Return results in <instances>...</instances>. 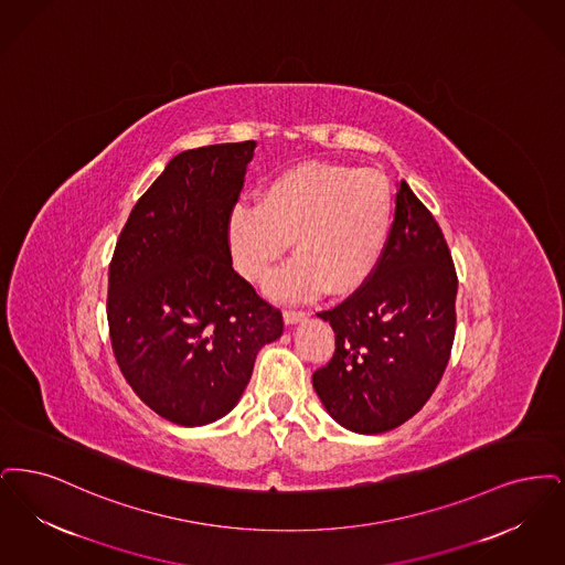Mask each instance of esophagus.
<instances>
[{"mask_svg": "<svg viewBox=\"0 0 565 565\" xmlns=\"http://www.w3.org/2000/svg\"><path fill=\"white\" fill-rule=\"evenodd\" d=\"M308 317V312H303V310H285L282 312V319L287 324H295V322H299V320H303Z\"/></svg>", "mask_w": 565, "mask_h": 565, "instance_id": "1", "label": "esophagus"}]
</instances>
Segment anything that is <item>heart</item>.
I'll list each match as a JSON object with an SVG mask.
<instances>
[{
    "label": "heart",
    "mask_w": 565,
    "mask_h": 565,
    "mask_svg": "<svg viewBox=\"0 0 565 565\" xmlns=\"http://www.w3.org/2000/svg\"><path fill=\"white\" fill-rule=\"evenodd\" d=\"M396 194L375 169L306 162L280 172L257 206L241 202L227 221L236 270L264 282L294 243V262L268 285L276 299L356 294L377 271L393 236Z\"/></svg>",
    "instance_id": "heart-1"
}]
</instances>
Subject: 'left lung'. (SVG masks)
Instances as JSON below:
<instances>
[{
    "label": "left lung",
    "instance_id": "1",
    "mask_svg": "<svg viewBox=\"0 0 565 565\" xmlns=\"http://www.w3.org/2000/svg\"><path fill=\"white\" fill-rule=\"evenodd\" d=\"M458 274L433 213L396 181L386 255L367 285L319 312L335 352L312 375L327 412L342 426L377 435L416 416L447 367L456 335Z\"/></svg>",
    "mask_w": 565,
    "mask_h": 565
}]
</instances>
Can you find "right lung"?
<instances>
[{"instance_id": "obj_1", "label": "right lung", "mask_w": 565, "mask_h": 565, "mask_svg": "<svg viewBox=\"0 0 565 565\" xmlns=\"http://www.w3.org/2000/svg\"><path fill=\"white\" fill-rule=\"evenodd\" d=\"M255 141L188 149L139 198L109 264L116 363L158 416L202 426L246 388L282 315L232 268L227 221Z\"/></svg>"}]
</instances>
